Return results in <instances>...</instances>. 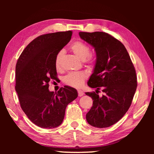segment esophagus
Wrapping results in <instances>:
<instances>
[{"label":"esophagus","mask_w":154,"mask_h":154,"mask_svg":"<svg viewBox=\"0 0 154 154\" xmlns=\"http://www.w3.org/2000/svg\"><path fill=\"white\" fill-rule=\"evenodd\" d=\"M83 94H84V93L83 91L78 90V95H79V97H82Z\"/></svg>","instance_id":"1"}]
</instances>
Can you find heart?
<instances>
[{
	"label": "heart",
	"instance_id": "b5f03b06",
	"mask_svg": "<svg viewBox=\"0 0 154 154\" xmlns=\"http://www.w3.org/2000/svg\"><path fill=\"white\" fill-rule=\"evenodd\" d=\"M71 50L77 55L81 60L90 63L91 60L89 57L91 54L90 48L81 41H77L71 45ZM64 55V51L60 50L57 54L55 59V66L57 69L61 66L62 58ZM85 75L82 73H70L64 78V82L68 85L75 88H80L84 84Z\"/></svg>",
	"mask_w": 154,
	"mask_h": 154
}]
</instances>
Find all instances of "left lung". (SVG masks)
Wrapping results in <instances>:
<instances>
[{"label": "left lung", "mask_w": 154, "mask_h": 154, "mask_svg": "<svg viewBox=\"0 0 154 154\" xmlns=\"http://www.w3.org/2000/svg\"><path fill=\"white\" fill-rule=\"evenodd\" d=\"M80 38L90 44L96 52V62L87 84L100 88L104 94L85 93L93 100L86 114L90 125L107 128L119 121L129 109L137 87L134 67L126 48L121 42L105 32L79 33Z\"/></svg>", "instance_id": "obj_1"}]
</instances>
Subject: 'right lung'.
<instances>
[{
  "label": "right lung",
  "mask_w": 154,
  "mask_h": 154,
  "mask_svg": "<svg viewBox=\"0 0 154 154\" xmlns=\"http://www.w3.org/2000/svg\"><path fill=\"white\" fill-rule=\"evenodd\" d=\"M71 35V31L40 35L26 47L16 65L15 90L20 106L32 122L43 128L60 126L68 104L78 96L77 91L69 86L55 93L49 91V82L57 79L55 56Z\"/></svg>",
  "instance_id": "obj_1"
}]
</instances>
